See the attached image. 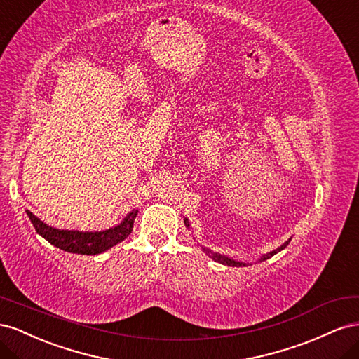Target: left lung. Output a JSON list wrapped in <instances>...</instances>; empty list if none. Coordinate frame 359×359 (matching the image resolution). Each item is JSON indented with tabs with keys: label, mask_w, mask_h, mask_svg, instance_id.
<instances>
[{
	"label": "left lung",
	"mask_w": 359,
	"mask_h": 359,
	"mask_svg": "<svg viewBox=\"0 0 359 359\" xmlns=\"http://www.w3.org/2000/svg\"><path fill=\"white\" fill-rule=\"evenodd\" d=\"M185 225H187V229H191V224H189V221L185 218ZM292 239H289V241H285L283 245H280L278 248L276 250H273V251H271V252H266V254H262L260 255V259H259V262H263V260H268V259H271L272 255H275L276 252H280L281 250H284L285 247H287L289 245V242H290ZM201 250L206 252V255H209V257L212 259V260H215V262H218V263H221V264H227V266H248L250 263H245V262H241V260H234V259H231V257H227V255H224V254H219V252H215V251H212L210 248H206V247H201Z\"/></svg>",
	"instance_id": "left-lung-1"
}]
</instances>
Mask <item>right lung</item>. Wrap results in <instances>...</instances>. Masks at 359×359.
Masks as SVG:
<instances>
[{
	"instance_id": "right-lung-1",
	"label": "right lung",
	"mask_w": 359,
	"mask_h": 359,
	"mask_svg": "<svg viewBox=\"0 0 359 359\" xmlns=\"http://www.w3.org/2000/svg\"><path fill=\"white\" fill-rule=\"evenodd\" d=\"M29 221L34 225L36 231L46 239L54 247L72 252V254H83V255H96L104 252L114 245L125 241L134 229V221L138 215V210L134 209L129 212L120 224L116 227H111L100 231H79V230H61L50 227V225L40 221L33 212L25 210Z\"/></svg>"
}]
</instances>
